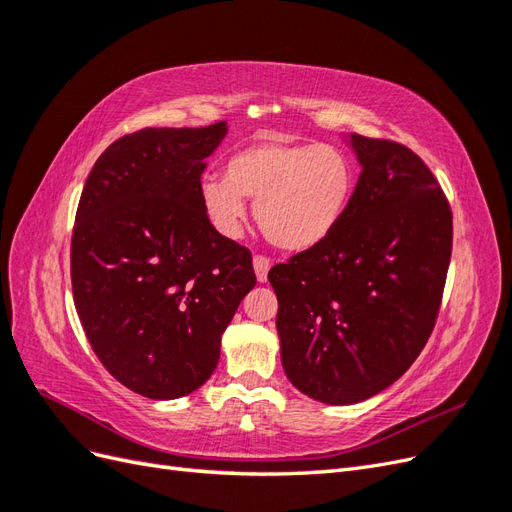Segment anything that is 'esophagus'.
Masks as SVG:
<instances>
[{
	"instance_id": "esophagus-1",
	"label": "esophagus",
	"mask_w": 512,
	"mask_h": 512,
	"mask_svg": "<svg viewBox=\"0 0 512 512\" xmlns=\"http://www.w3.org/2000/svg\"><path fill=\"white\" fill-rule=\"evenodd\" d=\"M269 269H271V260H269L267 256L256 254V256H254V271H256L258 282H267Z\"/></svg>"
}]
</instances>
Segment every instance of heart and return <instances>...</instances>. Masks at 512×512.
Masks as SVG:
<instances>
[{
	"label": "heart",
	"instance_id": "1",
	"mask_svg": "<svg viewBox=\"0 0 512 512\" xmlns=\"http://www.w3.org/2000/svg\"><path fill=\"white\" fill-rule=\"evenodd\" d=\"M226 177L200 181V203L213 226L235 237L245 200H256V222L269 243L305 252L331 237L354 190V168L331 145L262 138L232 153Z\"/></svg>",
	"mask_w": 512,
	"mask_h": 512
}]
</instances>
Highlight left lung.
<instances>
[{
  "instance_id": "1",
  "label": "left lung",
  "mask_w": 512,
  "mask_h": 512,
  "mask_svg": "<svg viewBox=\"0 0 512 512\" xmlns=\"http://www.w3.org/2000/svg\"><path fill=\"white\" fill-rule=\"evenodd\" d=\"M350 145L363 170L342 222L269 271L286 376L333 406L406 374L436 327L453 250L451 205L427 164L386 138Z\"/></svg>"
}]
</instances>
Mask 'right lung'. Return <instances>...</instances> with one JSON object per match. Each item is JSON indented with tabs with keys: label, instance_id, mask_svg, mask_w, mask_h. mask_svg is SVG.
Returning a JSON list of instances; mask_svg holds the SVG:
<instances>
[{
	"label": "right lung",
	"instance_id": "1",
	"mask_svg": "<svg viewBox=\"0 0 512 512\" xmlns=\"http://www.w3.org/2000/svg\"><path fill=\"white\" fill-rule=\"evenodd\" d=\"M224 136L226 121L121 136L76 209V314L108 374L149 399L211 378L222 333L256 286L252 252L220 235L200 203L205 158Z\"/></svg>",
	"mask_w": 512,
	"mask_h": 512
}]
</instances>
